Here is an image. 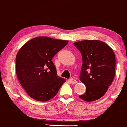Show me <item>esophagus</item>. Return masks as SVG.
<instances>
[{
    "label": "esophagus",
    "mask_w": 127,
    "mask_h": 127,
    "mask_svg": "<svg viewBox=\"0 0 127 127\" xmlns=\"http://www.w3.org/2000/svg\"><path fill=\"white\" fill-rule=\"evenodd\" d=\"M69 81L71 83H72V84H75V83H77V81L75 80H74V79H69Z\"/></svg>",
    "instance_id": "esophagus-1"
}]
</instances>
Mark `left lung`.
<instances>
[{
    "instance_id": "8db88e82",
    "label": "left lung",
    "mask_w": 127,
    "mask_h": 127,
    "mask_svg": "<svg viewBox=\"0 0 127 127\" xmlns=\"http://www.w3.org/2000/svg\"><path fill=\"white\" fill-rule=\"evenodd\" d=\"M74 45L82 54L80 80L86 88V92L79 97L88 102L97 100L106 93L115 77V53L109 45L99 40L78 41Z\"/></svg>"
}]
</instances>
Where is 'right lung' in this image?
<instances>
[{
  "label": "right lung",
  "mask_w": 127,
  "mask_h": 127,
  "mask_svg": "<svg viewBox=\"0 0 127 127\" xmlns=\"http://www.w3.org/2000/svg\"><path fill=\"white\" fill-rule=\"evenodd\" d=\"M66 40L38 36L31 39L16 56L17 76L29 96L47 101L58 94L66 80L57 75L53 56L68 44Z\"/></svg>",
  "instance_id": "add662e5"
}]
</instances>
